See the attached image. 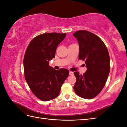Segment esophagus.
I'll use <instances>...</instances> for the list:
<instances>
[{"label": "esophagus", "mask_w": 127, "mask_h": 127, "mask_svg": "<svg viewBox=\"0 0 127 127\" xmlns=\"http://www.w3.org/2000/svg\"><path fill=\"white\" fill-rule=\"evenodd\" d=\"M69 75H74V72L70 71H69Z\"/></svg>", "instance_id": "obj_1"}]
</instances>
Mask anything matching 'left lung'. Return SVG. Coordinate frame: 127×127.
<instances>
[{"label": "left lung", "instance_id": "left-lung-1", "mask_svg": "<svg viewBox=\"0 0 127 127\" xmlns=\"http://www.w3.org/2000/svg\"><path fill=\"white\" fill-rule=\"evenodd\" d=\"M79 44V59L85 61L87 70L83 75L74 72L76 94L86 99H92L102 90L110 72V56L102 40L86 30L73 34Z\"/></svg>", "mask_w": 127, "mask_h": 127}]
</instances>
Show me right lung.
Instances as JSON below:
<instances>
[{
  "label": "right lung",
  "mask_w": 127,
  "mask_h": 127,
  "mask_svg": "<svg viewBox=\"0 0 127 127\" xmlns=\"http://www.w3.org/2000/svg\"><path fill=\"white\" fill-rule=\"evenodd\" d=\"M66 33H46L31 41L23 60L25 78L31 90L43 101H48L59 95L61 87L69 75L64 68L57 70L49 66L55 57L57 46Z\"/></svg>",
  "instance_id": "obj_1"
}]
</instances>
